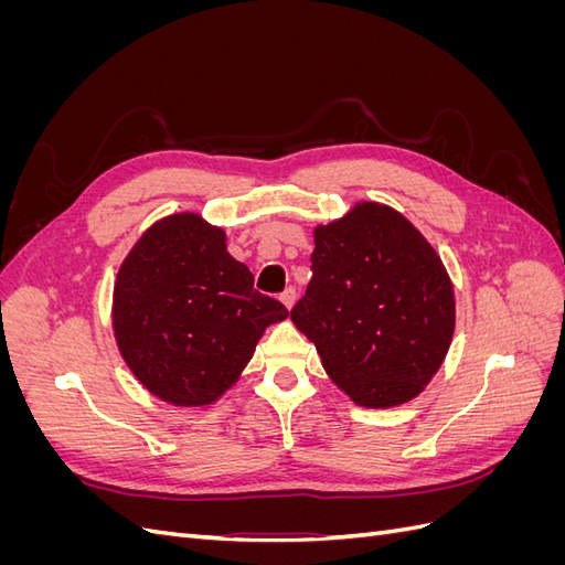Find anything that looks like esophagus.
I'll list each match as a JSON object with an SVG mask.
<instances>
[{"label": "esophagus", "instance_id": "1", "mask_svg": "<svg viewBox=\"0 0 565 565\" xmlns=\"http://www.w3.org/2000/svg\"><path fill=\"white\" fill-rule=\"evenodd\" d=\"M280 301H282V306H285V309L289 311V309H292V306H295V301H297V292H295V289L292 287H289V289H285V292L280 295Z\"/></svg>", "mask_w": 565, "mask_h": 565}]
</instances>
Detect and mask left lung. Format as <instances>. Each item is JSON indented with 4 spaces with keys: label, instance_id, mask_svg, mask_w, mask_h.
I'll return each instance as SVG.
<instances>
[{
    "label": "left lung",
    "instance_id": "8db88e82",
    "mask_svg": "<svg viewBox=\"0 0 565 565\" xmlns=\"http://www.w3.org/2000/svg\"><path fill=\"white\" fill-rule=\"evenodd\" d=\"M313 278L292 309L328 377L363 407L424 391L455 332V292L429 241L388 204L355 202L316 226Z\"/></svg>",
    "mask_w": 565,
    "mask_h": 565
}]
</instances>
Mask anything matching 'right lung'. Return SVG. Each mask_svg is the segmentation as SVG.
I'll return each mask as SVG.
<instances>
[{"label": "right lung", "mask_w": 565, "mask_h": 565, "mask_svg": "<svg viewBox=\"0 0 565 565\" xmlns=\"http://www.w3.org/2000/svg\"><path fill=\"white\" fill-rule=\"evenodd\" d=\"M287 318L254 289L226 233L195 212L156 221L131 247L113 289V330L125 363L152 396L204 407L237 382L268 324Z\"/></svg>", "instance_id": "right-lung-1"}]
</instances>
